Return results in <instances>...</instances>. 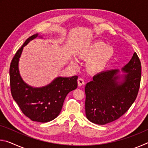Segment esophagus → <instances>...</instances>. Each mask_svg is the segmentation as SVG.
<instances>
[{
    "instance_id": "obj_1",
    "label": "esophagus",
    "mask_w": 148,
    "mask_h": 148,
    "mask_svg": "<svg viewBox=\"0 0 148 148\" xmlns=\"http://www.w3.org/2000/svg\"><path fill=\"white\" fill-rule=\"evenodd\" d=\"M77 84H78V86L81 87L82 86H84L85 84V81L83 78H82V77H80L78 79H77Z\"/></svg>"
}]
</instances>
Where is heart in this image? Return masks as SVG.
Wrapping results in <instances>:
<instances>
[{
    "label": "heart",
    "mask_w": 148,
    "mask_h": 148,
    "mask_svg": "<svg viewBox=\"0 0 148 148\" xmlns=\"http://www.w3.org/2000/svg\"><path fill=\"white\" fill-rule=\"evenodd\" d=\"M113 54L114 50L112 47L107 46L102 42H97L84 52L83 56L87 59H91L89 68L92 71L100 72L105 69ZM71 64L76 66V60H72Z\"/></svg>",
    "instance_id": "1"
}]
</instances>
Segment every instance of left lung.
I'll return each instance as SVG.
<instances>
[{"instance_id": "8db88e82", "label": "left lung", "mask_w": 148, "mask_h": 148, "mask_svg": "<svg viewBox=\"0 0 148 148\" xmlns=\"http://www.w3.org/2000/svg\"><path fill=\"white\" fill-rule=\"evenodd\" d=\"M141 71L140 61L134 53L121 71L109 70L95 75L85 87L87 119L95 124L105 125L122 116L136 100Z\"/></svg>"}]
</instances>
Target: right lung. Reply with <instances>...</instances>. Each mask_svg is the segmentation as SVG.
I'll list each match as a JSON object with an SVG mask.
<instances>
[{
  "instance_id": "1",
  "label": "right lung",
  "mask_w": 148,
  "mask_h": 148,
  "mask_svg": "<svg viewBox=\"0 0 148 148\" xmlns=\"http://www.w3.org/2000/svg\"><path fill=\"white\" fill-rule=\"evenodd\" d=\"M40 37L33 34L24 42L15 55L10 67L12 97L22 112L32 121L46 123L59 116L66 95L77 87V76L57 77L46 86L34 87L23 81L19 73V61L23 47L30 41Z\"/></svg>"
}]
</instances>
